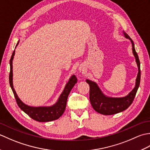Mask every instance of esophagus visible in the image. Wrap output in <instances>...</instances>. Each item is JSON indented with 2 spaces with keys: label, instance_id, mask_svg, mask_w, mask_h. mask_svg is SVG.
Segmentation results:
<instances>
[{
  "label": "esophagus",
  "instance_id": "1",
  "mask_svg": "<svg viewBox=\"0 0 150 150\" xmlns=\"http://www.w3.org/2000/svg\"><path fill=\"white\" fill-rule=\"evenodd\" d=\"M80 70H81V69H80Z\"/></svg>",
  "mask_w": 150,
  "mask_h": 150
}]
</instances>
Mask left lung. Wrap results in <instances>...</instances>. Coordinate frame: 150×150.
I'll list each match as a JSON object with an SVG mask.
<instances>
[{"label": "left lung", "mask_w": 150, "mask_h": 150, "mask_svg": "<svg viewBox=\"0 0 150 150\" xmlns=\"http://www.w3.org/2000/svg\"><path fill=\"white\" fill-rule=\"evenodd\" d=\"M123 34L126 39L131 40L133 54L135 57L137 64L138 66V74L136 79L135 86L133 89V90L126 97H110L105 95L102 92L99 87L95 82L88 80V79L86 80V82L90 86V100L92 107L97 112L105 115H110L120 113L128 108L134 100L137 91L139 87L140 81H141L140 60L135 49L134 43L128 34L124 31H123Z\"/></svg>", "instance_id": "obj_1"}]
</instances>
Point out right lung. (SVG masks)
<instances>
[{"mask_svg": "<svg viewBox=\"0 0 150 150\" xmlns=\"http://www.w3.org/2000/svg\"><path fill=\"white\" fill-rule=\"evenodd\" d=\"M17 44V46L18 45ZM15 55V50L12 53L11 57L9 64H10V73H9V84L11 88V90L13 92L14 96L17 101L18 107L24 111L27 115H28L31 119L39 121V122H49L58 119L64 113L66 109L67 99H68V95L71 91V89L74 86L75 84L77 83V79L75 77V75H72L71 78L69 79L68 83L66 84L64 88V90H63L62 93L60 95L58 100L57 103L51 106H40V107H33L30 106L22 103L20 98L17 96V93L15 91V89L13 86V59Z\"/></svg>", "mask_w": 150, "mask_h": 150, "instance_id": "add662e5", "label": "right lung"}]
</instances>
